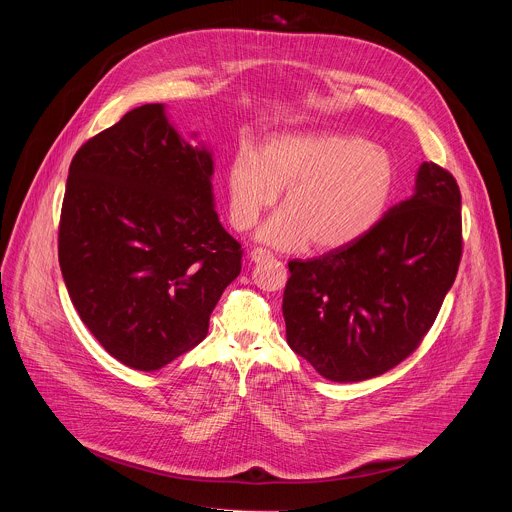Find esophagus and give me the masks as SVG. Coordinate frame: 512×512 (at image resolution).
<instances>
[{"label":"esophagus","instance_id":"obj_1","mask_svg":"<svg viewBox=\"0 0 512 512\" xmlns=\"http://www.w3.org/2000/svg\"><path fill=\"white\" fill-rule=\"evenodd\" d=\"M269 259H273V253H271L269 249L257 247V249H253V251H251V261H255V263H261V261H269Z\"/></svg>","mask_w":512,"mask_h":512}]
</instances>
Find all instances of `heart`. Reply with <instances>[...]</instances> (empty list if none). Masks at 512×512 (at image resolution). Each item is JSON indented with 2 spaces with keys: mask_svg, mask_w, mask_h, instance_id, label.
Wrapping results in <instances>:
<instances>
[{
  "mask_svg": "<svg viewBox=\"0 0 512 512\" xmlns=\"http://www.w3.org/2000/svg\"><path fill=\"white\" fill-rule=\"evenodd\" d=\"M397 168L389 150L364 137L316 131L281 135L261 154L243 148L229 170L231 221L251 229L285 188V206L259 237L277 249L332 251L371 233L391 206Z\"/></svg>",
  "mask_w": 512,
  "mask_h": 512,
  "instance_id": "heart-1",
  "label": "heart"
}]
</instances>
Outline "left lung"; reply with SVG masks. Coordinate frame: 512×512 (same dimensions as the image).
I'll use <instances>...</instances> for the list:
<instances>
[{
    "mask_svg": "<svg viewBox=\"0 0 512 512\" xmlns=\"http://www.w3.org/2000/svg\"><path fill=\"white\" fill-rule=\"evenodd\" d=\"M462 259L456 178L423 162L415 194L352 245L289 261L287 344L334 383L367 381L411 356L433 326Z\"/></svg>",
    "mask_w": 512,
    "mask_h": 512,
    "instance_id": "1",
    "label": "left lung"
}]
</instances>
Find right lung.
Masks as SVG:
<instances>
[{
    "mask_svg": "<svg viewBox=\"0 0 512 512\" xmlns=\"http://www.w3.org/2000/svg\"><path fill=\"white\" fill-rule=\"evenodd\" d=\"M212 158L141 105L70 162L58 263L72 306L119 362L160 371L208 332L243 249L212 208Z\"/></svg>",
    "mask_w": 512,
    "mask_h": 512,
    "instance_id": "add662e5",
    "label": "right lung"
}]
</instances>
